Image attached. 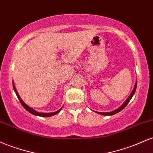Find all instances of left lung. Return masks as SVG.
<instances>
[{"label":"left lung","mask_w":153,"mask_h":153,"mask_svg":"<svg viewBox=\"0 0 153 153\" xmlns=\"http://www.w3.org/2000/svg\"><path fill=\"white\" fill-rule=\"evenodd\" d=\"M137 82H135V85H134V88H133V90H132V91H131V94L129 96V97H128L127 99V100H126V101H124V103H123L122 106H121L120 107H119V108H117V109H116L114 111H111V112H103H103H96V113L99 114H101V115L111 116V115L115 114H117V113H119V111H121L124 109V108L126 107V106H127L128 103H129V101H130V100L131 99V98H132V96H134V93H135V91H136V88H137Z\"/></svg>","instance_id":"1"}]
</instances>
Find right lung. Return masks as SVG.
Wrapping results in <instances>:
<instances>
[{
    "mask_svg": "<svg viewBox=\"0 0 153 153\" xmlns=\"http://www.w3.org/2000/svg\"><path fill=\"white\" fill-rule=\"evenodd\" d=\"M13 90H14L16 94L17 97H18V99L19 100V101H20L21 103H22V105L24 107V108L26 111H28L29 112V113L32 114L34 115H36V116H39V117H52V116H54L55 114H57L59 113V111H60L61 109H62V108H60V109H59L58 111H54V112H52V113H40V112H38L36 111H35L34 109H33V108H31V107H29V106H27V105L24 102V101H22V99L20 98V96H19V95L18 94V92H17L16 89V87L14 85V83L13 82Z\"/></svg>",
    "mask_w": 153,
    "mask_h": 153,
    "instance_id": "1",
    "label": "right lung"
}]
</instances>
